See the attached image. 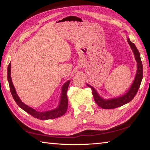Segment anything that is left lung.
<instances>
[{
  "label": "left lung",
  "instance_id": "obj_1",
  "mask_svg": "<svg viewBox=\"0 0 150 150\" xmlns=\"http://www.w3.org/2000/svg\"><path fill=\"white\" fill-rule=\"evenodd\" d=\"M128 42L129 45H130L131 49L133 51L134 57H135L137 62L136 75L135 76V79H134L132 85H131L128 92L124 94L123 95L119 96V97L110 98V99H104L103 98L99 96L98 93L96 92V91L95 89V88H93L92 86L87 84L88 87H90L93 91L92 93L95 103L97 104L98 106H100L102 108H115L120 107V106L130 102L133 99L134 96H136L139 88V86H140L142 78H143V66H142V61L140 59V54H139L135 44H133L129 38H128Z\"/></svg>",
  "mask_w": 150,
  "mask_h": 150
}]
</instances>
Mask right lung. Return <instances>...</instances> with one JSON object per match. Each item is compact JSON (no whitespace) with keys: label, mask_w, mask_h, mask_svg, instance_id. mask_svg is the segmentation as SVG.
Returning <instances> with one entry per match:
<instances>
[{"label":"right lung","mask_w":150,"mask_h":150,"mask_svg":"<svg viewBox=\"0 0 150 150\" xmlns=\"http://www.w3.org/2000/svg\"><path fill=\"white\" fill-rule=\"evenodd\" d=\"M11 64L9 63L8 66V71H7V79H8V81L10 86V90H11V93L12 95L14 100L15 102L20 108L23 109L24 111H26L27 113L30 114V115L34 116V118L40 119V120H49V119H54L60 116L65 115L66 111L67 110L68 107V100H67V91L68 89V87H69L70 81H67V82L64 83L63 85L62 88V93H61L60 96V101L59 105L56 108L54 109V110L46 111V112H38L34 110L30 106L25 105L24 103H22L21 100L20 99L19 96H18L17 93L15 90V88L12 83V79H11Z\"/></svg>","instance_id":"1"}]
</instances>
